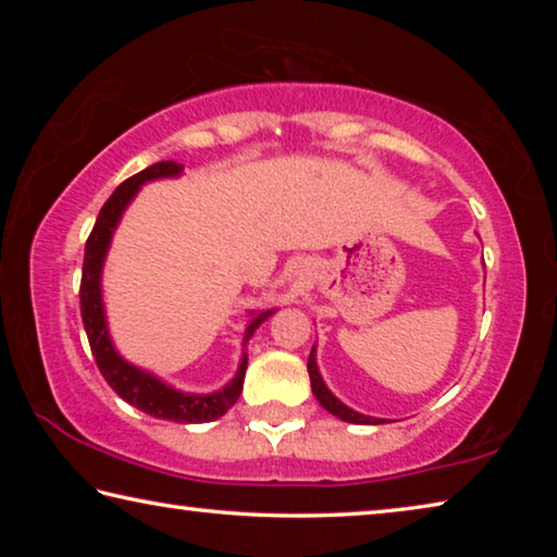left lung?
I'll list each match as a JSON object with an SVG mask.
<instances>
[{"instance_id": "8db88e82", "label": "left lung", "mask_w": 557, "mask_h": 557, "mask_svg": "<svg viewBox=\"0 0 557 557\" xmlns=\"http://www.w3.org/2000/svg\"><path fill=\"white\" fill-rule=\"evenodd\" d=\"M307 371H309V381H312L314 398L319 400V405H322L324 410L336 414L338 420L354 422V425H383V422H385L383 418H371V414H363V412L351 410V408H348V405H344L332 391L326 388V383H324L322 373H319V366H317V346H312V354H309Z\"/></svg>"}]
</instances>
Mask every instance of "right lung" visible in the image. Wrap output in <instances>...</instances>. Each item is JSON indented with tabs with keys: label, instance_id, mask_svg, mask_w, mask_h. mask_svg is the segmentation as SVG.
Listing matches in <instances>:
<instances>
[{
	"label": "right lung",
	"instance_id": "right-lung-1",
	"mask_svg": "<svg viewBox=\"0 0 557 557\" xmlns=\"http://www.w3.org/2000/svg\"><path fill=\"white\" fill-rule=\"evenodd\" d=\"M184 166L176 162H157L152 166L143 169V172L129 176L127 182H122L110 199L102 206L98 213V221L92 225V233L86 243V258H83V277H81V317L83 326H86L90 351L96 356V363L102 373V379L115 391L122 400L135 405L137 410H143L152 418L159 420H172L184 422V425H199V422L219 420L221 414L228 412L235 400L243 393V379L245 369H248V354L245 346L256 334V329L265 322L270 314H275V309H265V312H250V322L245 326L243 334V356L240 366L235 371L233 379L223 385L221 391L213 393H184L176 391L174 385L164 383L152 371L139 369V366L129 363L127 358H122L120 351L112 344L106 305H102V268H106V258L115 235L122 213L127 211V206L135 199L139 188L157 178H176L182 176Z\"/></svg>",
	"mask_w": 557,
	"mask_h": 557
}]
</instances>
